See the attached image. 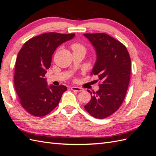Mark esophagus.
Segmentation results:
<instances>
[{
    "label": "esophagus",
    "instance_id": "34e87169",
    "mask_svg": "<svg viewBox=\"0 0 156 156\" xmlns=\"http://www.w3.org/2000/svg\"><path fill=\"white\" fill-rule=\"evenodd\" d=\"M71 88H72V90H75L77 92H81L83 90V88L81 87H72Z\"/></svg>",
    "mask_w": 156,
    "mask_h": 156
}]
</instances>
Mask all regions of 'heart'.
I'll return each mask as SVG.
<instances>
[{
	"label": "heart",
	"mask_w": 156,
	"mask_h": 156,
	"mask_svg": "<svg viewBox=\"0 0 156 156\" xmlns=\"http://www.w3.org/2000/svg\"><path fill=\"white\" fill-rule=\"evenodd\" d=\"M72 48L73 51H84V47L79 44H74L72 45Z\"/></svg>",
	"instance_id": "b5f03b06"
}]
</instances>
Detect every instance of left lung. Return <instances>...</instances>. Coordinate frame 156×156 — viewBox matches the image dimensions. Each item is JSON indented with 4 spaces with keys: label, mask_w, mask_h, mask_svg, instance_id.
<instances>
[{
    "label": "left lung",
    "mask_w": 156,
    "mask_h": 156,
    "mask_svg": "<svg viewBox=\"0 0 156 156\" xmlns=\"http://www.w3.org/2000/svg\"><path fill=\"white\" fill-rule=\"evenodd\" d=\"M83 35L96 54L90 74L98 76L101 83L84 108L94 118L103 119L116 112L124 100L130 79V56L121 42L105 33Z\"/></svg>",
    "instance_id": "obj_1"
}]
</instances>
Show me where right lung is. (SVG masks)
<instances>
[{
	"label": "right lung",
	"instance_id": "right-lung-1",
	"mask_svg": "<svg viewBox=\"0 0 156 156\" xmlns=\"http://www.w3.org/2000/svg\"><path fill=\"white\" fill-rule=\"evenodd\" d=\"M75 35L45 33L28 40L19 52L14 85L21 105L30 115L44 116L49 114L67 90L64 85H49L45 76L56 48Z\"/></svg>",
	"mask_w": 156,
	"mask_h": 156
}]
</instances>
